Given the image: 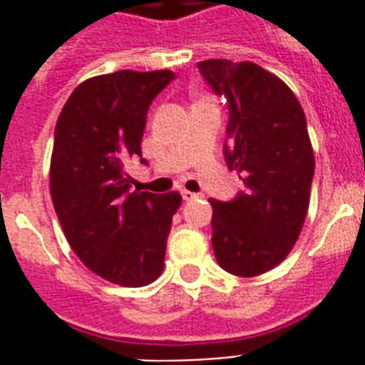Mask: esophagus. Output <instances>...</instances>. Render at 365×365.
<instances>
[{
	"instance_id": "esophagus-1",
	"label": "esophagus",
	"mask_w": 365,
	"mask_h": 365,
	"mask_svg": "<svg viewBox=\"0 0 365 365\" xmlns=\"http://www.w3.org/2000/svg\"><path fill=\"white\" fill-rule=\"evenodd\" d=\"M182 197H183V201H197L201 195H197V193H191V191H182Z\"/></svg>"
}]
</instances>
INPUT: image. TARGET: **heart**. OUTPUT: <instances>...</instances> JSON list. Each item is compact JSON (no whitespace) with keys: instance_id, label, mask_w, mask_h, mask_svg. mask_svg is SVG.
Returning <instances> with one entry per match:
<instances>
[{"instance_id":"1","label":"heart","mask_w":365,"mask_h":365,"mask_svg":"<svg viewBox=\"0 0 365 365\" xmlns=\"http://www.w3.org/2000/svg\"><path fill=\"white\" fill-rule=\"evenodd\" d=\"M202 101H207V99H202Z\"/></svg>"}]
</instances>
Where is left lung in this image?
I'll return each mask as SVG.
<instances>
[{
    "mask_svg": "<svg viewBox=\"0 0 365 365\" xmlns=\"http://www.w3.org/2000/svg\"><path fill=\"white\" fill-rule=\"evenodd\" d=\"M197 66L226 97L224 157L245 183L233 201L210 199L214 257L230 274L255 277L285 260L304 226L314 178L304 110L287 83L255 63L208 59Z\"/></svg>",
    "mask_w": 365,
    "mask_h": 365,
    "instance_id": "left-lung-1",
    "label": "left lung"
}]
</instances>
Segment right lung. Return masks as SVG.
Listing matches in <instances>:
<instances>
[{
  "label": "right lung",
  "instance_id": "add662e5",
  "mask_svg": "<svg viewBox=\"0 0 365 365\" xmlns=\"http://www.w3.org/2000/svg\"><path fill=\"white\" fill-rule=\"evenodd\" d=\"M172 71H118L72 91L55 126L49 189L76 257L116 285L143 287L163 274L166 239L182 195L130 193L124 164L141 157L153 99ZM145 163V158H141Z\"/></svg>",
  "mask_w": 365,
  "mask_h": 365
}]
</instances>
